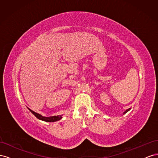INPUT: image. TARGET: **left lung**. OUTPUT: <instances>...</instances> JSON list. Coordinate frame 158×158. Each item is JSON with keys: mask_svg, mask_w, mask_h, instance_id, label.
<instances>
[{"mask_svg": "<svg viewBox=\"0 0 158 158\" xmlns=\"http://www.w3.org/2000/svg\"><path fill=\"white\" fill-rule=\"evenodd\" d=\"M131 109V108H129V109H128L127 110H126V111L123 113V114H125V113H127V112H128V111H129V110H130Z\"/></svg>", "mask_w": 158, "mask_h": 158, "instance_id": "1", "label": "left lung"}]
</instances>
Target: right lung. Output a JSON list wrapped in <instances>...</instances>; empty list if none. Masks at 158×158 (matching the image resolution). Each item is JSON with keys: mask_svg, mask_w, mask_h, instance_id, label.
Here are the masks:
<instances>
[{"mask_svg": "<svg viewBox=\"0 0 158 158\" xmlns=\"http://www.w3.org/2000/svg\"><path fill=\"white\" fill-rule=\"evenodd\" d=\"M30 111L34 114V115L38 118V119H40V120H42V121H44L45 122H55V121H59L60 120V119L62 118V116L61 115H57V116H52V117H44L41 115L39 113H37L35 112H34L33 111H32V110H31L30 109H29Z\"/></svg>", "mask_w": 158, "mask_h": 158, "instance_id": "add662e5", "label": "right lung"}]
</instances>
